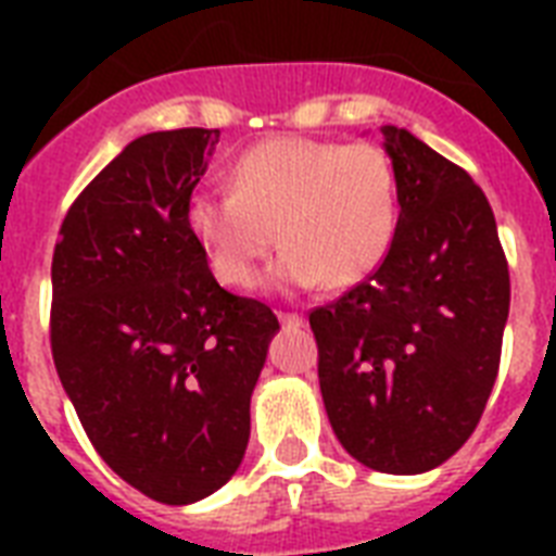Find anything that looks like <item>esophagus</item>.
Returning a JSON list of instances; mask_svg holds the SVG:
<instances>
[{
    "instance_id": "34e87169",
    "label": "esophagus",
    "mask_w": 556,
    "mask_h": 556,
    "mask_svg": "<svg viewBox=\"0 0 556 556\" xmlns=\"http://www.w3.org/2000/svg\"><path fill=\"white\" fill-rule=\"evenodd\" d=\"M277 317H279V323L286 326V329H300V326H303V323H305L303 314H286V312H279Z\"/></svg>"
}]
</instances>
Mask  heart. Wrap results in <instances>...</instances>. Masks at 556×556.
<instances>
[{
  "label": "heart",
  "instance_id": "obj_1",
  "mask_svg": "<svg viewBox=\"0 0 556 556\" xmlns=\"http://www.w3.org/2000/svg\"><path fill=\"white\" fill-rule=\"evenodd\" d=\"M185 222L222 286H253L277 239L274 286H355L395 233V173L375 143L268 138L236 159L230 192L190 195Z\"/></svg>",
  "mask_w": 556,
  "mask_h": 556
}]
</instances>
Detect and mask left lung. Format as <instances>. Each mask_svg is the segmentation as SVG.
I'll list each match as a JSON object with an SVG mask.
<instances>
[{"instance_id": "left-lung-1", "label": "left lung", "mask_w": 556, "mask_h": 556, "mask_svg": "<svg viewBox=\"0 0 556 556\" xmlns=\"http://www.w3.org/2000/svg\"><path fill=\"white\" fill-rule=\"evenodd\" d=\"M380 132L401 204L392 244L369 279L308 323L340 444L371 470L413 476L444 465L482 418L510 277L473 178L406 129Z\"/></svg>"}]
</instances>
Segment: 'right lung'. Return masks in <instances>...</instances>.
Here are the masks:
<instances>
[{"instance_id": "1", "label": "right lung", "mask_w": 556, "mask_h": 556, "mask_svg": "<svg viewBox=\"0 0 556 556\" xmlns=\"http://www.w3.org/2000/svg\"><path fill=\"white\" fill-rule=\"evenodd\" d=\"M218 129L150 132L77 195L51 262V352L100 458L135 491L190 505L239 470L251 395L279 331L218 286L185 210Z\"/></svg>"}]
</instances>
